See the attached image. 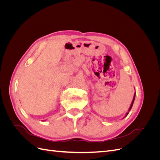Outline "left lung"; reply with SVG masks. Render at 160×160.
Here are the masks:
<instances>
[{
    "mask_svg": "<svg viewBox=\"0 0 160 160\" xmlns=\"http://www.w3.org/2000/svg\"><path fill=\"white\" fill-rule=\"evenodd\" d=\"M135 93H134V95H133V100H132V103H131V105H130V107H129V109H128V112L126 113V114H125V115L124 116V118H125V117H127V115H128V113H129V111L131 110V109L132 108V106H133V102H134V100H135Z\"/></svg>",
    "mask_w": 160,
    "mask_h": 160,
    "instance_id": "1",
    "label": "left lung"
}]
</instances>
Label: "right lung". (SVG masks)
Here are the masks:
<instances>
[{"label":"right lung","mask_w":160,"mask_h":160,"mask_svg":"<svg viewBox=\"0 0 160 160\" xmlns=\"http://www.w3.org/2000/svg\"><path fill=\"white\" fill-rule=\"evenodd\" d=\"M43 122H44V121H43Z\"/></svg>","instance_id":"add662e5"}]
</instances>
